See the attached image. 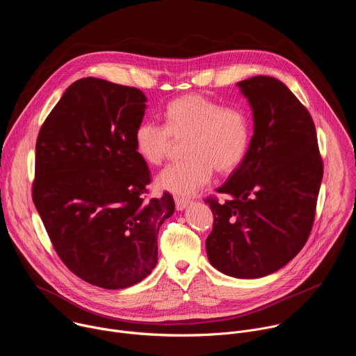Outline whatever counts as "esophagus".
Here are the masks:
<instances>
[{"instance_id":"obj_1","label":"esophagus","mask_w":356,"mask_h":356,"mask_svg":"<svg viewBox=\"0 0 356 356\" xmlns=\"http://www.w3.org/2000/svg\"><path fill=\"white\" fill-rule=\"evenodd\" d=\"M175 201H176V210L177 211H183V210H186L190 206V200H187V198L176 197Z\"/></svg>"}]
</instances>
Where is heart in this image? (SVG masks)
I'll return each mask as SVG.
<instances>
[{"label": "heart", "instance_id": "heart-1", "mask_svg": "<svg viewBox=\"0 0 356 356\" xmlns=\"http://www.w3.org/2000/svg\"><path fill=\"white\" fill-rule=\"evenodd\" d=\"M165 127L140 122L134 135L138 155L158 166L168 158L173 139L184 140L183 163L166 168L156 186L179 197H188L210 181L214 170L234 172L245 159L250 142V120L241 108L222 107L202 94H186L166 106Z\"/></svg>", "mask_w": 356, "mask_h": 356}]
</instances>
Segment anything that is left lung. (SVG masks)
Returning a JSON list of instances; mask_svg holds the SVG:
<instances>
[{
	"label": "left lung",
	"mask_w": 356,
	"mask_h": 356,
	"mask_svg": "<svg viewBox=\"0 0 356 356\" xmlns=\"http://www.w3.org/2000/svg\"><path fill=\"white\" fill-rule=\"evenodd\" d=\"M253 117L242 163L209 198L214 214L206 241L210 264L224 275L258 279L287 265L307 242L323 180L316 127L284 83L255 76L236 83Z\"/></svg>",
	"instance_id": "left-lung-1"
}]
</instances>
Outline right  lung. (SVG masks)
<instances>
[{
    "label": "right lung",
    "mask_w": 356,
    "mask_h": 356,
    "mask_svg": "<svg viewBox=\"0 0 356 356\" xmlns=\"http://www.w3.org/2000/svg\"><path fill=\"white\" fill-rule=\"evenodd\" d=\"M134 87L74 81L36 140L32 197L63 264L90 284L117 290L158 264V234L175 213L169 193L143 201L150 173L134 135L146 110Z\"/></svg>",
    "instance_id": "1"
}]
</instances>
